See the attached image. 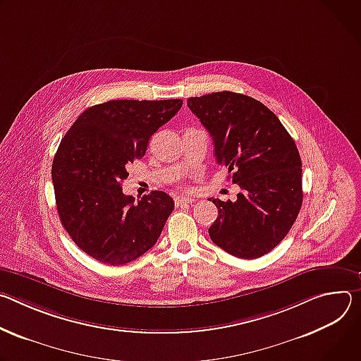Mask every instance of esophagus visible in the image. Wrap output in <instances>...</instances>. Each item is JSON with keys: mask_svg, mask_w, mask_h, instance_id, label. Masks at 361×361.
I'll use <instances>...</instances> for the list:
<instances>
[{"mask_svg": "<svg viewBox=\"0 0 361 361\" xmlns=\"http://www.w3.org/2000/svg\"><path fill=\"white\" fill-rule=\"evenodd\" d=\"M192 202H193V197H192V196H186V195L175 196V205H176V207H182V205L192 204Z\"/></svg>", "mask_w": 361, "mask_h": 361, "instance_id": "34e87169", "label": "esophagus"}]
</instances>
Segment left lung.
I'll return each mask as SVG.
<instances>
[{
    "label": "left lung",
    "mask_w": 361,
    "mask_h": 361,
    "mask_svg": "<svg viewBox=\"0 0 361 361\" xmlns=\"http://www.w3.org/2000/svg\"><path fill=\"white\" fill-rule=\"evenodd\" d=\"M212 136L214 154L241 192L236 201L209 197L218 218L212 243L254 259L272 251L294 225L302 204L301 157L279 118L261 102L233 92L188 99Z\"/></svg>",
    "instance_id": "obj_1"
}]
</instances>
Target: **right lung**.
Returning a JSON list of instances; mask_svg holds the SVG:
<instances>
[{"mask_svg": "<svg viewBox=\"0 0 361 361\" xmlns=\"http://www.w3.org/2000/svg\"><path fill=\"white\" fill-rule=\"evenodd\" d=\"M182 100H110L86 109L63 137L51 179L61 225L74 244L107 265L149 251L172 214L173 199L153 190L123 193L126 168L145 156L149 139L178 113Z\"/></svg>", "mask_w": 361, "mask_h": 361, "instance_id": "add662e5", "label": "right lung"}]
</instances>
